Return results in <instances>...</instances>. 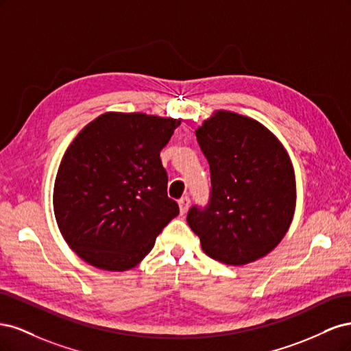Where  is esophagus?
I'll list each match as a JSON object with an SVG mask.
<instances>
[{
    "mask_svg": "<svg viewBox=\"0 0 351 351\" xmlns=\"http://www.w3.org/2000/svg\"><path fill=\"white\" fill-rule=\"evenodd\" d=\"M178 206H180V214L184 215L186 212H187V209H189V206H190V197L184 196V197L178 200Z\"/></svg>",
    "mask_w": 351,
    "mask_h": 351,
    "instance_id": "esophagus-1",
    "label": "esophagus"
}]
</instances>
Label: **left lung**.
Returning a JSON list of instances; mask_svg holds the SVG:
<instances>
[{"instance_id": "1", "label": "left lung", "mask_w": 351, "mask_h": 351, "mask_svg": "<svg viewBox=\"0 0 351 351\" xmlns=\"http://www.w3.org/2000/svg\"><path fill=\"white\" fill-rule=\"evenodd\" d=\"M210 169L205 208L192 206L187 224L209 258L246 265L268 254L285 236L295 208L289 154L259 121L217 111L196 130Z\"/></svg>"}]
</instances>
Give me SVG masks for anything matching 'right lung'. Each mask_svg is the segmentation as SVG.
Masks as SVG:
<instances>
[{
    "label": "right lung",
    "instance_id": "right-lung-1",
    "mask_svg": "<svg viewBox=\"0 0 351 351\" xmlns=\"http://www.w3.org/2000/svg\"><path fill=\"white\" fill-rule=\"evenodd\" d=\"M180 123L105 112L67 147L56 177L54 214L62 237L83 261L107 271L130 269L178 215L159 152Z\"/></svg>",
    "mask_w": 351,
    "mask_h": 351
}]
</instances>
